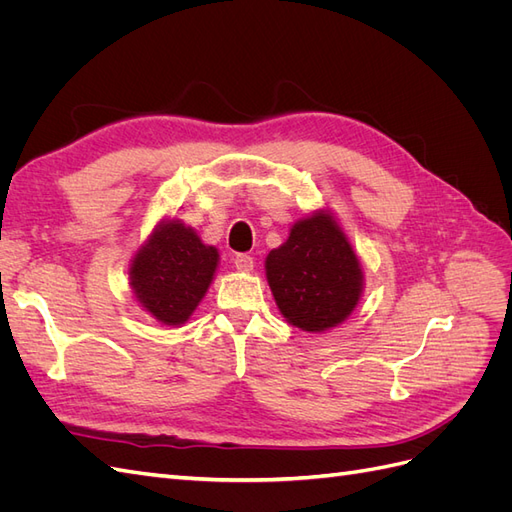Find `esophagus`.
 <instances>
[{
    "instance_id": "obj_1",
    "label": "esophagus",
    "mask_w": 512,
    "mask_h": 512,
    "mask_svg": "<svg viewBox=\"0 0 512 512\" xmlns=\"http://www.w3.org/2000/svg\"><path fill=\"white\" fill-rule=\"evenodd\" d=\"M235 267L241 273H250V271H254V258L247 256V254H237L235 256Z\"/></svg>"
}]
</instances>
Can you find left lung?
<instances>
[{
    "label": "left lung",
    "instance_id": "1",
    "mask_svg": "<svg viewBox=\"0 0 512 512\" xmlns=\"http://www.w3.org/2000/svg\"><path fill=\"white\" fill-rule=\"evenodd\" d=\"M265 273L280 314L307 333L346 322L365 288L361 258L329 207L290 226L288 239L267 254Z\"/></svg>",
    "mask_w": 512,
    "mask_h": 512
}]
</instances>
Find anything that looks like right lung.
<instances>
[{
	"instance_id": "1",
	"label": "right lung",
	"mask_w": 512,
	"mask_h": 512,
	"mask_svg": "<svg viewBox=\"0 0 512 512\" xmlns=\"http://www.w3.org/2000/svg\"><path fill=\"white\" fill-rule=\"evenodd\" d=\"M218 265V247L181 220L164 218L130 260L134 301L166 327H181L205 299Z\"/></svg>"
}]
</instances>
